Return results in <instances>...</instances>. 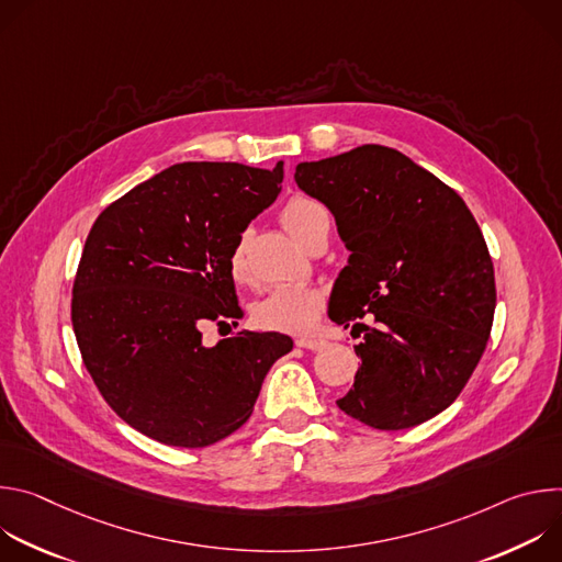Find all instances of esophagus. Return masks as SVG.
<instances>
[{
  "label": "esophagus",
  "mask_w": 562,
  "mask_h": 562,
  "mask_svg": "<svg viewBox=\"0 0 562 562\" xmlns=\"http://www.w3.org/2000/svg\"><path fill=\"white\" fill-rule=\"evenodd\" d=\"M295 345H297V347H302V349H308V351H317V349H323L327 342H325V340H319V338L297 336V338H295Z\"/></svg>",
  "instance_id": "obj_1"
}]
</instances>
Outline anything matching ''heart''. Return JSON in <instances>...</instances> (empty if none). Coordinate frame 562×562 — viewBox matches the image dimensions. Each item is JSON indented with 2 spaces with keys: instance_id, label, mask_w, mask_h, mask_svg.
I'll list each match as a JSON object with an SVG mask.
<instances>
[{
  "instance_id": "1",
  "label": "heart",
  "mask_w": 562,
  "mask_h": 562,
  "mask_svg": "<svg viewBox=\"0 0 562 562\" xmlns=\"http://www.w3.org/2000/svg\"><path fill=\"white\" fill-rule=\"evenodd\" d=\"M325 217L319 204L306 198H293L282 209V224L289 235L302 245L306 233L313 224ZM228 273L235 282L249 280L247 265V237L239 235L228 254ZM325 306V295L313 286H276L265 293L251 308L254 323L267 331H284V334H306L319 317Z\"/></svg>"
}]
</instances>
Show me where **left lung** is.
<instances>
[{
	"label": "left lung",
	"instance_id": "8db88e82",
	"mask_svg": "<svg viewBox=\"0 0 562 562\" xmlns=\"http://www.w3.org/2000/svg\"><path fill=\"white\" fill-rule=\"evenodd\" d=\"M295 182L329 206L351 251L329 317L362 334V367L338 407L382 431L438 416L483 358L496 308L494 262L464 200L380 144L302 162Z\"/></svg>",
	"mask_w": 562,
	"mask_h": 562
}]
</instances>
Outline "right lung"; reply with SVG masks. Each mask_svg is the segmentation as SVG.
<instances>
[{"label":"right lung","mask_w":562,"mask_h":562,"mask_svg":"<svg viewBox=\"0 0 562 562\" xmlns=\"http://www.w3.org/2000/svg\"><path fill=\"white\" fill-rule=\"evenodd\" d=\"M282 178V162H184L95 220L72 282V331L102 397L139 434L184 449L231 436L293 349L289 336L254 331L202 345L206 323L243 315L228 254Z\"/></svg>","instance_id":"obj_1"}]
</instances>
